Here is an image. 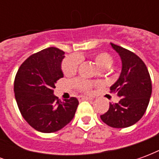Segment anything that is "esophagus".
<instances>
[{
  "label": "esophagus",
  "mask_w": 159,
  "mask_h": 159,
  "mask_svg": "<svg viewBox=\"0 0 159 159\" xmlns=\"http://www.w3.org/2000/svg\"><path fill=\"white\" fill-rule=\"evenodd\" d=\"M80 100H92V98H90V97H87V96H81L79 97Z\"/></svg>",
  "instance_id": "1"
}]
</instances>
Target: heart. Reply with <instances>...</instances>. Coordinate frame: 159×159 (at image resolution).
Masks as SVG:
<instances>
[{"mask_svg": "<svg viewBox=\"0 0 159 159\" xmlns=\"http://www.w3.org/2000/svg\"><path fill=\"white\" fill-rule=\"evenodd\" d=\"M94 61L98 66L102 69H107L110 68L113 64V59L112 57L106 52H100L96 53L94 55ZM80 64V59L77 56H70L66 58L62 65L63 72L65 73L66 76H72L76 72L78 69V66ZM76 84L78 86L81 90L83 91H89L91 89L92 84L85 81V80H77Z\"/></svg>", "mask_w": 159, "mask_h": 159, "instance_id": "heart-1", "label": "heart"}]
</instances>
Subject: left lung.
I'll return each mask as SVG.
<instances>
[{"instance_id": "obj_1", "label": "left lung", "mask_w": 159, "mask_h": 159, "mask_svg": "<svg viewBox=\"0 0 159 159\" xmlns=\"http://www.w3.org/2000/svg\"><path fill=\"white\" fill-rule=\"evenodd\" d=\"M122 60L119 78L111 87L121 98L117 103H110L107 112L100 118L112 128H127L136 123L146 112L152 94V82L145 63L140 57L111 43Z\"/></svg>"}]
</instances>
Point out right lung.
<instances>
[{
	"instance_id": "1",
	"label": "right lung",
	"mask_w": 159,
	"mask_h": 159,
	"mask_svg": "<svg viewBox=\"0 0 159 159\" xmlns=\"http://www.w3.org/2000/svg\"><path fill=\"white\" fill-rule=\"evenodd\" d=\"M65 52L48 48L30 55L19 67L14 93L20 113L33 129L42 133L61 129L73 119L78 100H59L53 94L55 83L64 76Z\"/></svg>"
}]
</instances>
